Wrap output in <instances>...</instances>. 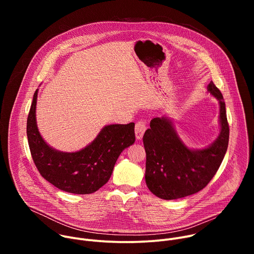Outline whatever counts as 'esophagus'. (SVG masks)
<instances>
[{
    "label": "esophagus",
    "mask_w": 254,
    "mask_h": 254,
    "mask_svg": "<svg viewBox=\"0 0 254 254\" xmlns=\"http://www.w3.org/2000/svg\"><path fill=\"white\" fill-rule=\"evenodd\" d=\"M146 122L144 121H138L136 124H135V137L137 139H141L144 131H146Z\"/></svg>",
    "instance_id": "1"
}]
</instances>
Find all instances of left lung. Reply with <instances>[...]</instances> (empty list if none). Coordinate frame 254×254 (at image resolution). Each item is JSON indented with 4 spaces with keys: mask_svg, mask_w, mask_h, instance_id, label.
Listing matches in <instances>:
<instances>
[{
    "mask_svg": "<svg viewBox=\"0 0 254 254\" xmlns=\"http://www.w3.org/2000/svg\"><path fill=\"white\" fill-rule=\"evenodd\" d=\"M207 89L220 105V133L209 147L189 149L166 117L153 119L143 134L147 155L144 178L149 190L161 199L175 200L201 191L218 171L226 154L229 126L225 102L212 81Z\"/></svg>",
    "mask_w": 254,
    "mask_h": 254,
    "instance_id": "left-lung-1",
    "label": "left lung"
}]
</instances>
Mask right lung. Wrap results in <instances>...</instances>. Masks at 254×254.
Returning a JSON list of instances; mask_svg holds the SVG:
<instances>
[{
  "mask_svg": "<svg viewBox=\"0 0 254 254\" xmlns=\"http://www.w3.org/2000/svg\"><path fill=\"white\" fill-rule=\"evenodd\" d=\"M35 91L27 120V136L35 166L56 188L73 194H91L110 180L122 152L135 140L134 124L108 125L84 149L65 153L54 150L41 136L36 123Z\"/></svg>",
  "mask_w": 254,
  "mask_h": 254,
  "instance_id": "add662e5",
  "label": "right lung"
}]
</instances>
